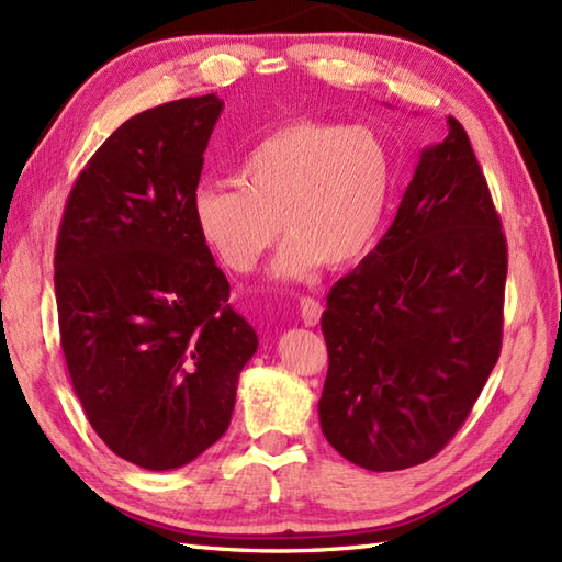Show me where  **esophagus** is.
Masks as SVG:
<instances>
[{
    "label": "esophagus",
    "instance_id": "1",
    "mask_svg": "<svg viewBox=\"0 0 562 562\" xmlns=\"http://www.w3.org/2000/svg\"><path fill=\"white\" fill-rule=\"evenodd\" d=\"M299 315H301V323H304L306 327L318 325L321 315H323L321 301H315L311 296H301V301H299Z\"/></svg>",
    "mask_w": 562,
    "mask_h": 562
}]
</instances>
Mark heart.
Wrapping results in <instances>:
<instances>
[{
    "instance_id": "heart-1",
    "label": "heart",
    "mask_w": 562,
    "mask_h": 562,
    "mask_svg": "<svg viewBox=\"0 0 562 562\" xmlns=\"http://www.w3.org/2000/svg\"><path fill=\"white\" fill-rule=\"evenodd\" d=\"M239 184L201 182L192 218L218 261L249 272L282 233L276 280H306L325 263L344 268L375 241L394 187V158L370 127L296 121L241 158Z\"/></svg>"
}]
</instances>
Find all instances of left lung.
Returning <instances> with one entry per match:
<instances>
[{
  "label": "left lung",
  "instance_id": "left-lung-1",
  "mask_svg": "<svg viewBox=\"0 0 562 562\" xmlns=\"http://www.w3.org/2000/svg\"><path fill=\"white\" fill-rule=\"evenodd\" d=\"M446 125L420 151L392 227L335 282L321 318V429L372 472L437 456L501 353L506 237L463 125Z\"/></svg>",
  "mask_w": 562,
  "mask_h": 562
}]
</instances>
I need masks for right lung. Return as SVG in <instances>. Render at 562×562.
<instances>
[{
    "label": "right lung",
    "instance_id": "add662e5",
    "mask_svg": "<svg viewBox=\"0 0 562 562\" xmlns=\"http://www.w3.org/2000/svg\"><path fill=\"white\" fill-rule=\"evenodd\" d=\"M223 106L204 94L127 119L78 176L56 239L74 392L109 449L154 472L192 463L225 435L258 349L192 218Z\"/></svg>",
    "mask_w": 562,
    "mask_h": 562
}]
</instances>
